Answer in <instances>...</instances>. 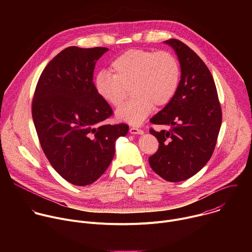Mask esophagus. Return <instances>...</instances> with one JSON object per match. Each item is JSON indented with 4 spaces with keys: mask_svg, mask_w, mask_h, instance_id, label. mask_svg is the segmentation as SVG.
Listing matches in <instances>:
<instances>
[{
    "mask_svg": "<svg viewBox=\"0 0 252 252\" xmlns=\"http://www.w3.org/2000/svg\"><path fill=\"white\" fill-rule=\"evenodd\" d=\"M129 132L131 134H142L143 130L140 128H137V127H129Z\"/></svg>",
    "mask_w": 252,
    "mask_h": 252,
    "instance_id": "34e87169",
    "label": "esophagus"
}]
</instances>
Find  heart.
<instances>
[{"label": "heart", "mask_w": 252, "mask_h": 252, "mask_svg": "<svg viewBox=\"0 0 252 252\" xmlns=\"http://www.w3.org/2000/svg\"><path fill=\"white\" fill-rule=\"evenodd\" d=\"M111 69L113 75L102 70L95 76V91L106 103L119 107L130 89L132 98L116 117L131 126H139L154 106H164L172 99L182 74L178 60L166 51L128 50L112 62Z\"/></svg>", "instance_id": "1"}]
</instances>
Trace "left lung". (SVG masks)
I'll return each instance as SVG.
<instances>
[{"label":"left lung","mask_w":252,"mask_h":252,"mask_svg":"<svg viewBox=\"0 0 252 252\" xmlns=\"http://www.w3.org/2000/svg\"><path fill=\"white\" fill-rule=\"evenodd\" d=\"M164 43L175 51L182 75L172 99L151 119L152 124L170 128L150 129L159 146L149 161L160 177L178 183L198 172L211 158L222 115L217 87L203 61L181 41Z\"/></svg>","instance_id":"8db88e82"}]
</instances>
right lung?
I'll return each instance as SVG.
<instances>
[{
    "mask_svg": "<svg viewBox=\"0 0 252 252\" xmlns=\"http://www.w3.org/2000/svg\"><path fill=\"white\" fill-rule=\"evenodd\" d=\"M106 48L68 47L45 67L35 87L32 116L48 160L66 182L88 186L111 164L126 124L106 125L113 110L93 82Z\"/></svg>",
    "mask_w": 252,
    "mask_h": 252,
    "instance_id": "1",
    "label": "right lung"
}]
</instances>
